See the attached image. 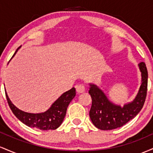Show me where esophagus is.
<instances>
[{
    "label": "esophagus",
    "mask_w": 153,
    "mask_h": 153,
    "mask_svg": "<svg viewBox=\"0 0 153 153\" xmlns=\"http://www.w3.org/2000/svg\"><path fill=\"white\" fill-rule=\"evenodd\" d=\"M75 88H76V91L78 94H82V93L85 92V87H84L83 85H78L75 86Z\"/></svg>",
    "instance_id": "1"
}]
</instances>
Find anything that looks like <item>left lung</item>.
Masks as SVG:
<instances>
[{"instance_id": "left-lung-1", "label": "left lung", "mask_w": 153, "mask_h": 153, "mask_svg": "<svg viewBox=\"0 0 153 153\" xmlns=\"http://www.w3.org/2000/svg\"><path fill=\"white\" fill-rule=\"evenodd\" d=\"M138 66L141 72V85L134 99L123 106L111 101L97 85L89 83L88 93L92 99L89 116L98 129L111 130L122 127L134 118L143 108L147 96L148 75L145 62L139 63Z\"/></svg>"}]
</instances>
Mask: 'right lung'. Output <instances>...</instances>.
Here are the masks:
<instances>
[{"label":"right lung","mask_w":153,"mask_h":153,"mask_svg":"<svg viewBox=\"0 0 153 153\" xmlns=\"http://www.w3.org/2000/svg\"><path fill=\"white\" fill-rule=\"evenodd\" d=\"M21 47L17 49L12 58L14 57ZM5 92L8 103L13 114L28 127L36 128L44 131L50 129L54 130L61 125L66 115L68 105L75 96V88H73L61 95L45 112L34 114L24 111L17 108L10 100L6 91H5Z\"/></svg>","instance_id":"1"}]
</instances>
